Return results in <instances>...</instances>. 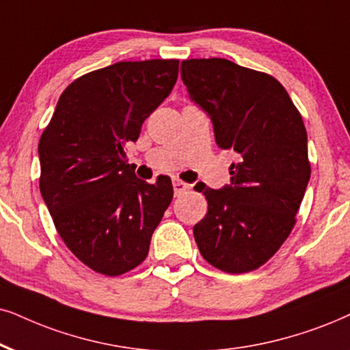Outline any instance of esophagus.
<instances>
[{
  "instance_id": "esophagus-1",
  "label": "esophagus",
  "mask_w": 350,
  "mask_h": 350,
  "mask_svg": "<svg viewBox=\"0 0 350 350\" xmlns=\"http://www.w3.org/2000/svg\"><path fill=\"white\" fill-rule=\"evenodd\" d=\"M172 187H174V196H180V193L185 192V190L189 189V184H185L179 179H174L172 180Z\"/></svg>"
}]
</instances>
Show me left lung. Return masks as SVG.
Listing matches in <instances>:
<instances>
[{"instance_id": "1", "label": "left lung", "mask_w": 350, "mask_h": 350, "mask_svg": "<svg viewBox=\"0 0 350 350\" xmlns=\"http://www.w3.org/2000/svg\"><path fill=\"white\" fill-rule=\"evenodd\" d=\"M180 77L218 147L237 157L226 187L197 184L208 202L193 226L198 250L221 271H254L289 237L310 179L302 116L273 76L223 57L183 61Z\"/></svg>"}]
</instances>
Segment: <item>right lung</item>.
I'll return each instance as SVG.
<instances>
[{
  "mask_svg": "<svg viewBox=\"0 0 350 350\" xmlns=\"http://www.w3.org/2000/svg\"><path fill=\"white\" fill-rule=\"evenodd\" d=\"M178 72V59L121 61L88 72L66 87L40 137V192L56 231L100 274L119 276L147 258L172 200L171 179L140 180L124 147L139 139Z\"/></svg>",
  "mask_w": 350,
  "mask_h": 350,
  "instance_id": "obj_1",
  "label": "right lung"
}]
</instances>
